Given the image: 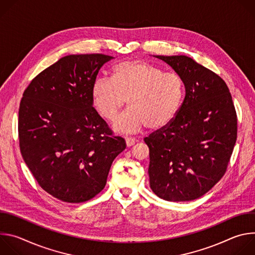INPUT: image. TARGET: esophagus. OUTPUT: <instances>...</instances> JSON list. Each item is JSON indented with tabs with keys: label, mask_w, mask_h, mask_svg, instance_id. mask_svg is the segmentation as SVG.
<instances>
[{
	"label": "esophagus",
	"mask_w": 255,
	"mask_h": 255,
	"mask_svg": "<svg viewBox=\"0 0 255 255\" xmlns=\"http://www.w3.org/2000/svg\"><path fill=\"white\" fill-rule=\"evenodd\" d=\"M125 141H126V145H127L128 147L132 146V145H134L135 142H136V140H135L134 138H131V137H127V138L125 139Z\"/></svg>",
	"instance_id": "1"
}]
</instances>
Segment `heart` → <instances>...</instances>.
<instances>
[{"instance_id": "1", "label": "heart", "mask_w": 255, "mask_h": 255, "mask_svg": "<svg viewBox=\"0 0 255 255\" xmlns=\"http://www.w3.org/2000/svg\"><path fill=\"white\" fill-rule=\"evenodd\" d=\"M92 101L101 117L112 121L124 106L113 129L135 133L144 126L157 130L176 115L185 97V82L175 72H164L156 65L129 60L114 66L111 79L100 77L92 86Z\"/></svg>"}]
</instances>
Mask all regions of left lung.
<instances>
[{
	"instance_id": "left-lung-1",
	"label": "left lung",
	"mask_w": 255,
	"mask_h": 255,
	"mask_svg": "<svg viewBox=\"0 0 255 255\" xmlns=\"http://www.w3.org/2000/svg\"><path fill=\"white\" fill-rule=\"evenodd\" d=\"M185 82L174 119L144 139L149 147V184L169 202L196 200L224 175L237 138V117L225 82L186 55H154Z\"/></svg>"
}]
</instances>
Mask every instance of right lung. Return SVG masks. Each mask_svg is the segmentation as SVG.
Instances as JSON below:
<instances>
[{
  "label": "right lung",
  "mask_w": 255,
  "mask_h": 255,
  "mask_svg": "<svg viewBox=\"0 0 255 255\" xmlns=\"http://www.w3.org/2000/svg\"><path fill=\"white\" fill-rule=\"evenodd\" d=\"M114 58L70 54L36 77L19 109V141L25 163L54 198L83 203L106 186L114 159L126 148L93 107L92 86Z\"/></svg>",
  "instance_id": "add662e5"
}]
</instances>
